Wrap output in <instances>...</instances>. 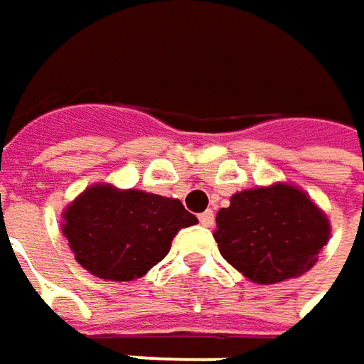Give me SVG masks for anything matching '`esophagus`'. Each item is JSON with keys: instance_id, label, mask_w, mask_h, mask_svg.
Listing matches in <instances>:
<instances>
[{"instance_id": "34e87169", "label": "esophagus", "mask_w": 364, "mask_h": 364, "mask_svg": "<svg viewBox=\"0 0 364 364\" xmlns=\"http://www.w3.org/2000/svg\"><path fill=\"white\" fill-rule=\"evenodd\" d=\"M198 220H200L203 227H213V225H215V213H213V210H206V213H203V215L198 217Z\"/></svg>"}]
</instances>
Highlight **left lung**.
Returning <instances> with one entry per match:
<instances>
[{
  "label": "left lung",
  "instance_id": "left-lung-1",
  "mask_svg": "<svg viewBox=\"0 0 364 364\" xmlns=\"http://www.w3.org/2000/svg\"><path fill=\"white\" fill-rule=\"evenodd\" d=\"M328 239L326 213L308 192L287 182L241 190L217 213L220 255L259 286L310 272Z\"/></svg>",
  "mask_w": 364,
  "mask_h": 364
}]
</instances>
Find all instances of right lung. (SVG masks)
<instances>
[{"instance_id":"1","label":"right lung","mask_w":364,"mask_h":364,"mask_svg":"<svg viewBox=\"0 0 364 364\" xmlns=\"http://www.w3.org/2000/svg\"><path fill=\"white\" fill-rule=\"evenodd\" d=\"M196 223L178 198L97 182L64 208L60 227L82 269L133 282L168 255L180 229Z\"/></svg>"}]
</instances>
